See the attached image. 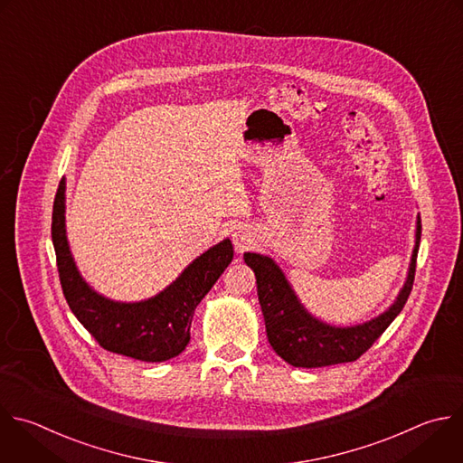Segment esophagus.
<instances>
[{"mask_svg": "<svg viewBox=\"0 0 463 463\" xmlns=\"http://www.w3.org/2000/svg\"><path fill=\"white\" fill-rule=\"evenodd\" d=\"M232 243H234V247H236L238 252L249 249V247L254 243V232H252V229L247 227V225H238V227L234 229V232H232Z\"/></svg>", "mask_w": 463, "mask_h": 463, "instance_id": "esophagus-1", "label": "esophagus"}]
</instances>
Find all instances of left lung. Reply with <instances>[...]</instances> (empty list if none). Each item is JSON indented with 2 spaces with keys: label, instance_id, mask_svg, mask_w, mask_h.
<instances>
[{
  "label": "left lung",
  "instance_id": "left-lung-1",
  "mask_svg": "<svg viewBox=\"0 0 463 463\" xmlns=\"http://www.w3.org/2000/svg\"><path fill=\"white\" fill-rule=\"evenodd\" d=\"M420 236L421 222L418 216L407 278L396 299L382 315L369 322L347 327L331 326L307 311L272 258L258 252H245L243 260L256 276L267 338L274 353L292 367L307 369L358 360L403 309L414 281Z\"/></svg>",
  "mask_w": 463,
  "mask_h": 463
}]
</instances>
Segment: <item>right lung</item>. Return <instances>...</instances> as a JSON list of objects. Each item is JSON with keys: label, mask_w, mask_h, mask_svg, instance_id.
I'll list each match as a JSON object with an SVG mask.
<instances>
[{"label": "right lung", "mask_w": 463, "mask_h": 463, "mask_svg": "<svg viewBox=\"0 0 463 463\" xmlns=\"http://www.w3.org/2000/svg\"><path fill=\"white\" fill-rule=\"evenodd\" d=\"M61 178L52 211V243L65 299L80 324L107 351L139 362H165L185 351L194 309L211 290L234 249L229 238L193 260L164 290L141 301H116L96 292L76 267L65 229Z\"/></svg>", "instance_id": "add662e5"}]
</instances>
